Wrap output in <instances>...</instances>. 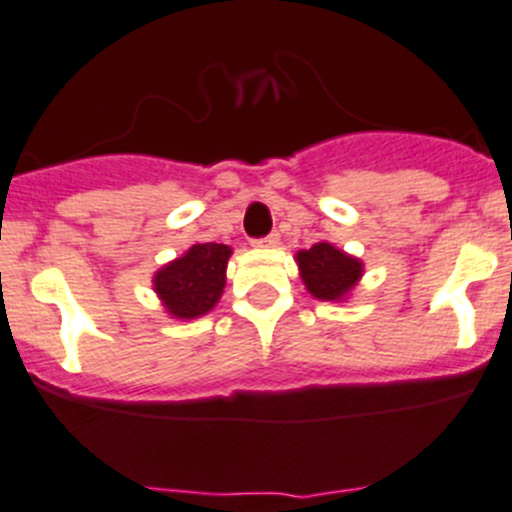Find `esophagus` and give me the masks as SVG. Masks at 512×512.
<instances>
[{
    "label": "esophagus",
    "mask_w": 512,
    "mask_h": 512,
    "mask_svg": "<svg viewBox=\"0 0 512 512\" xmlns=\"http://www.w3.org/2000/svg\"><path fill=\"white\" fill-rule=\"evenodd\" d=\"M280 242L278 234H267V237H260V240H255V247H275Z\"/></svg>",
    "instance_id": "obj_1"
}]
</instances>
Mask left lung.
Segmentation results:
<instances>
[{"label":"left lung","mask_w":512,"mask_h":512,"mask_svg":"<svg viewBox=\"0 0 512 512\" xmlns=\"http://www.w3.org/2000/svg\"><path fill=\"white\" fill-rule=\"evenodd\" d=\"M298 265L305 288L321 300H341L361 278V262L336 250L328 242H318L310 250H300Z\"/></svg>","instance_id":"left-lung-1"}]
</instances>
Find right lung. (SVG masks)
Returning a JSON list of instances; mask_svg holds the SVG:
<instances>
[{
	"mask_svg": "<svg viewBox=\"0 0 512 512\" xmlns=\"http://www.w3.org/2000/svg\"><path fill=\"white\" fill-rule=\"evenodd\" d=\"M229 255L232 250L227 245L204 242L161 267L156 272L154 288L166 310L176 318H197L209 313L222 295Z\"/></svg>",
	"mask_w": 512,
	"mask_h": 512,
	"instance_id": "obj_1",
	"label": "right lung"
}]
</instances>
